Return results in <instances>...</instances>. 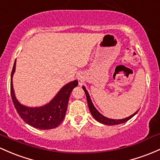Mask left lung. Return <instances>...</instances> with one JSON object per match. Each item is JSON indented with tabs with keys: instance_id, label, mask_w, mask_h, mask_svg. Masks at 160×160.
<instances>
[{
	"instance_id": "left-lung-1",
	"label": "left lung",
	"mask_w": 160,
	"mask_h": 160,
	"mask_svg": "<svg viewBox=\"0 0 160 160\" xmlns=\"http://www.w3.org/2000/svg\"><path fill=\"white\" fill-rule=\"evenodd\" d=\"M83 89L84 92H85L86 96H87V103H88L89 111H90L91 114H92V115L93 116L94 118L96 119L97 122L102 123V124H106V125H115V124H122V123L128 122V121L130 120L131 118L134 116V115L138 113V111L135 112V113L133 114V115H131V116L125 118H123V119H112V118H108L105 117L104 115H102V114L100 113L97 109H96V107L93 106V103L92 102V100L90 99V96H89L88 92H87V89L85 88V87H83Z\"/></svg>"
}]
</instances>
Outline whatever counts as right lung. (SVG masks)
I'll return each mask as SVG.
<instances>
[{
    "label": "right lung",
    "instance_id": "obj_1",
    "mask_svg": "<svg viewBox=\"0 0 160 160\" xmlns=\"http://www.w3.org/2000/svg\"><path fill=\"white\" fill-rule=\"evenodd\" d=\"M16 69V61L13 64L10 78V94L17 112L26 124L35 128L41 130L53 129L57 128L64 120L68 108L70 96L78 81L73 80L64 85L58 94L48 104L40 107H27L17 99L13 87V76Z\"/></svg>",
    "mask_w": 160,
    "mask_h": 160
}]
</instances>
